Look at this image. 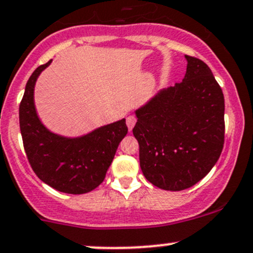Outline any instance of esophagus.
<instances>
[{"instance_id":"1","label":"esophagus","mask_w":253,"mask_h":253,"mask_svg":"<svg viewBox=\"0 0 253 253\" xmlns=\"http://www.w3.org/2000/svg\"><path fill=\"white\" fill-rule=\"evenodd\" d=\"M135 122H137V119H135V116H133V115L127 116V118H126V124H127V127H128L129 131H131V129L134 127Z\"/></svg>"}]
</instances>
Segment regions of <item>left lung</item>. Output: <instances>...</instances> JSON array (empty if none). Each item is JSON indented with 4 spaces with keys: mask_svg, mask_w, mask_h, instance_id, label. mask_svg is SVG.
<instances>
[{
    "mask_svg": "<svg viewBox=\"0 0 253 253\" xmlns=\"http://www.w3.org/2000/svg\"><path fill=\"white\" fill-rule=\"evenodd\" d=\"M188 60L184 80L135 111L143 174L165 190L193 187L211 171L224 144V95L211 69Z\"/></svg>",
    "mask_w": 253,
    "mask_h": 253,
    "instance_id": "left-lung-1",
    "label": "left lung"
}]
</instances>
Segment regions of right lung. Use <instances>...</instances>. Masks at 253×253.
<instances>
[{"label":"right lung","mask_w":253,"mask_h":253,"mask_svg":"<svg viewBox=\"0 0 253 253\" xmlns=\"http://www.w3.org/2000/svg\"><path fill=\"white\" fill-rule=\"evenodd\" d=\"M50 63L42 64L26 84L19 105V124L26 158L37 177L66 194H84L104 180L120 142L127 134L126 120L114 122L76 139L50 133L40 122L34 105L37 76Z\"/></svg>","instance_id":"obj_1"}]
</instances>
